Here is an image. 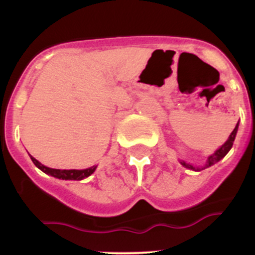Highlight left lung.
Listing matches in <instances>:
<instances>
[{"mask_svg": "<svg viewBox=\"0 0 255 255\" xmlns=\"http://www.w3.org/2000/svg\"><path fill=\"white\" fill-rule=\"evenodd\" d=\"M237 130H238V123H237V126H236L235 129H233V132L231 133L230 137H228L227 142L223 144L221 148H218L215 153L211 154V155L208 156V159H207V161H206V164H205L204 168H196V166L191 165V164L185 163V161H182V160H180V163H181V165H184L185 168L190 169V170H195V171H200V170H202V169H206V168H208V166L213 165V164H216L217 161H220L223 156H226V154L231 150V148H232V145H233V142H235L236 134H237Z\"/></svg>", "mask_w": 255, "mask_h": 255, "instance_id": "8db88e82", "label": "left lung"}]
</instances>
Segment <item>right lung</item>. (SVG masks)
Instances as JSON below:
<instances>
[{"instance_id":"add662e5","label":"right lung","mask_w":255,"mask_h":255,"mask_svg":"<svg viewBox=\"0 0 255 255\" xmlns=\"http://www.w3.org/2000/svg\"><path fill=\"white\" fill-rule=\"evenodd\" d=\"M32 161L34 163V165L37 166L38 169L43 171V173L48 174V175H51L54 177H58V179L61 180H82L85 177L90 176L95 170H96L97 166H92V168L84 169V170H75V169H71V170H60V169H51L48 168V166L43 165L35 158H33L32 155H29Z\"/></svg>"}]
</instances>
